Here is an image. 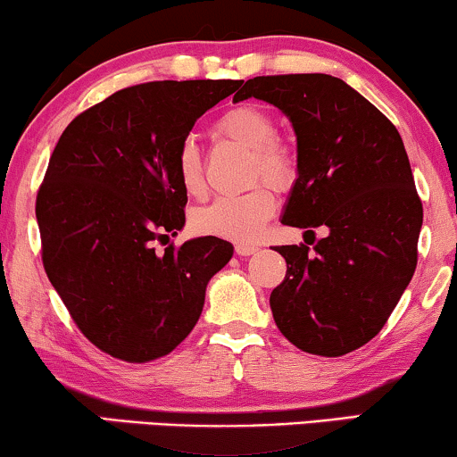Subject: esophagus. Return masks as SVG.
<instances>
[{"mask_svg": "<svg viewBox=\"0 0 457 457\" xmlns=\"http://www.w3.org/2000/svg\"><path fill=\"white\" fill-rule=\"evenodd\" d=\"M235 252L243 255V258H247V255H253L255 252H258V247L255 245H249V243H239V245L235 247Z\"/></svg>", "mask_w": 457, "mask_h": 457, "instance_id": "1", "label": "esophagus"}]
</instances>
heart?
<instances>
[{
  "instance_id": "obj_1",
  "label": "heart",
  "mask_w": 457,
  "mask_h": 457,
  "mask_svg": "<svg viewBox=\"0 0 457 457\" xmlns=\"http://www.w3.org/2000/svg\"><path fill=\"white\" fill-rule=\"evenodd\" d=\"M216 130L227 139L253 152L255 177H264L278 189H289L297 179V158L289 147L277 141L278 129L268 112L255 105H237L216 120ZM177 177L191 197L205 193V179L199 147L193 139L180 143ZM277 195L268 185H258L243 195L218 197L193 214V228L202 235L228 241H253L277 212Z\"/></svg>"
}]
</instances>
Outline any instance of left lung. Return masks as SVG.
<instances>
[{
	"label": "left lung",
	"instance_id": "obj_1",
	"mask_svg": "<svg viewBox=\"0 0 457 457\" xmlns=\"http://www.w3.org/2000/svg\"><path fill=\"white\" fill-rule=\"evenodd\" d=\"M249 97L277 105L297 137L283 224L328 230L314 249L277 247L287 277L270 295L274 322L302 352L345 355L378 335L416 270L422 202L403 141L330 74L255 77L233 102Z\"/></svg>",
	"mask_w": 457,
	"mask_h": 457
}]
</instances>
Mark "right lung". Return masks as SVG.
I'll use <instances>...</instances> for the list:
<instances>
[{"mask_svg":"<svg viewBox=\"0 0 457 457\" xmlns=\"http://www.w3.org/2000/svg\"><path fill=\"white\" fill-rule=\"evenodd\" d=\"M241 80H155L116 91L68 124L37 193L49 283L93 345L152 361L191 333L210 278L233 245L197 237L155 252L185 227L180 143Z\"/></svg>","mask_w":457,"mask_h":457,"instance_id":"add662e5","label":"right lung"}]
</instances>
